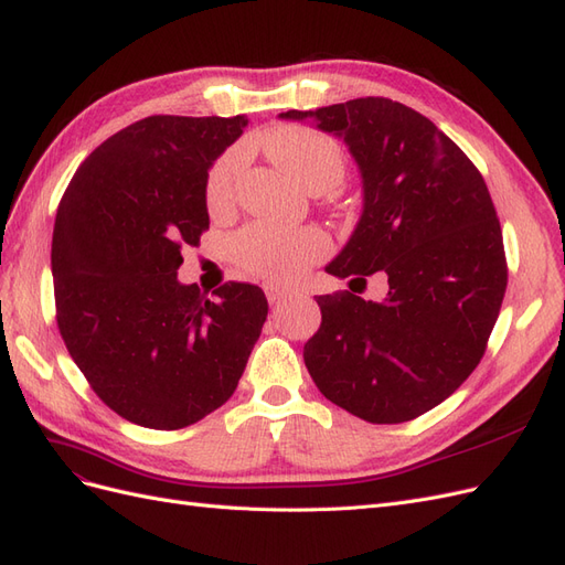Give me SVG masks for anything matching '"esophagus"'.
I'll list each match as a JSON object with an SVG mask.
<instances>
[{"label": "esophagus", "mask_w": 565, "mask_h": 565, "mask_svg": "<svg viewBox=\"0 0 565 565\" xmlns=\"http://www.w3.org/2000/svg\"><path fill=\"white\" fill-rule=\"evenodd\" d=\"M264 289H266V297H268L270 303H282V301L292 297V289L280 287V285H266Z\"/></svg>", "instance_id": "34e87169"}]
</instances>
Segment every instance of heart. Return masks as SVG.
Listing matches in <instances>:
<instances>
[{"mask_svg": "<svg viewBox=\"0 0 565 565\" xmlns=\"http://www.w3.org/2000/svg\"><path fill=\"white\" fill-rule=\"evenodd\" d=\"M262 146L287 174H292L311 193L330 191L344 179V152L316 129L285 125L262 136ZM245 152L231 148L221 156L204 183L210 210H224L233 200L235 181L243 169ZM330 243L318 228H280L254 224L233 241V259L249 276L268 282H292L328 252Z\"/></svg>", "mask_w": 565, "mask_h": 565, "instance_id": "1", "label": "heart"}]
</instances>
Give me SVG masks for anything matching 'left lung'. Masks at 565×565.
Here are the masks:
<instances>
[{"mask_svg":"<svg viewBox=\"0 0 565 565\" xmlns=\"http://www.w3.org/2000/svg\"><path fill=\"white\" fill-rule=\"evenodd\" d=\"M282 119L347 143L361 218L324 270L388 292L316 297L322 322L303 363L320 393L372 424H401L446 401L483 358L507 289L504 245L483 177L429 117L367 96Z\"/></svg>","mask_w":565,"mask_h":565,"instance_id":"8db88e82","label":"left lung"}]
</instances>
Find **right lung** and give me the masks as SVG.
<instances>
[{
	"mask_svg": "<svg viewBox=\"0 0 565 565\" xmlns=\"http://www.w3.org/2000/svg\"><path fill=\"white\" fill-rule=\"evenodd\" d=\"M247 117L152 115L79 164L58 204L51 273L75 365L119 417L172 431L224 405L262 334V287L207 299L177 273L210 228L204 183Z\"/></svg>",
	"mask_w": 565,
	"mask_h": 565,
	"instance_id": "obj_1",
	"label": "right lung"
}]
</instances>
